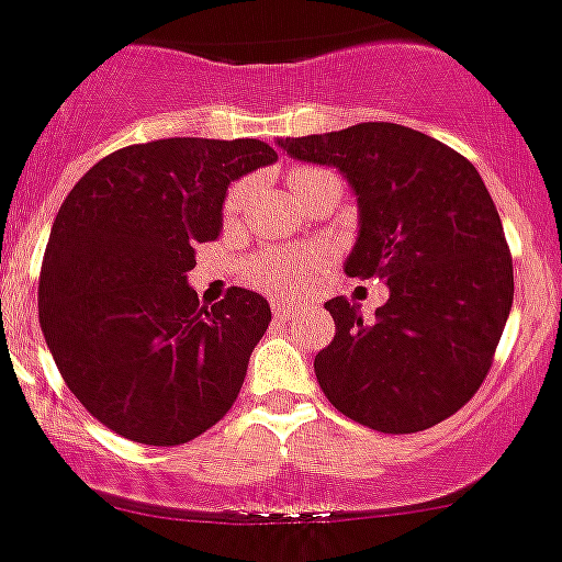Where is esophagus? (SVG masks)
I'll use <instances>...</instances> for the list:
<instances>
[{"label": "esophagus", "mask_w": 562, "mask_h": 562, "mask_svg": "<svg viewBox=\"0 0 562 562\" xmlns=\"http://www.w3.org/2000/svg\"><path fill=\"white\" fill-rule=\"evenodd\" d=\"M272 314H276V319L286 323V319L295 317L297 308L295 306H286V303H272Z\"/></svg>", "instance_id": "obj_1"}]
</instances>
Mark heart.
<instances>
[{
  "label": "heart",
  "mask_w": 562,
  "mask_h": 562,
  "mask_svg": "<svg viewBox=\"0 0 562 562\" xmlns=\"http://www.w3.org/2000/svg\"><path fill=\"white\" fill-rule=\"evenodd\" d=\"M323 179L336 181L328 170L295 168L290 173V187L297 190V187L308 184V181ZM245 190H248V184H243V181L228 190L226 217L237 215L239 206H243ZM325 259H328L325 254H292V250L265 248L245 261V276H248L250 284L265 292H272V295H297L301 290H306L314 272L325 265Z\"/></svg>",
  "instance_id": "heart-1"
}]
</instances>
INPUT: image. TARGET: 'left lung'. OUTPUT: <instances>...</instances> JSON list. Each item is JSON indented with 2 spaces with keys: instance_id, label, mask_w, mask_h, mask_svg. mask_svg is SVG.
I'll return each mask as SVG.
<instances>
[{
  "instance_id": "1",
  "label": "left lung",
  "mask_w": 562,
  "mask_h": 562,
  "mask_svg": "<svg viewBox=\"0 0 562 562\" xmlns=\"http://www.w3.org/2000/svg\"><path fill=\"white\" fill-rule=\"evenodd\" d=\"M301 162L334 165L358 198L350 278H381L389 301L364 319L325 303L336 336L314 358L336 411L378 432H416L474 397L513 306V259L477 168L400 124L278 140Z\"/></svg>"
}]
</instances>
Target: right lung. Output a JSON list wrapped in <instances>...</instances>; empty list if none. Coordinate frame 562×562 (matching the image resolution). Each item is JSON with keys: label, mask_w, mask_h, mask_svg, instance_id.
Here are the masks:
<instances>
[{"label": "right lung", "mask_w": 562, "mask_h": 562, "mask_svg": "<svg viewBox=\"0 0 562 562\" xmlns=\"http://www.w3.org/2000/svg\"><path fill=\"white\" fill-rule=\"evenodd\" d=\"M276 159L254 137H168L117 148L63 201L37 317L66 386L117 436L187 445L237 400L270 306L243 286L198 306L187 272L221 237L228 184Z\"/></svg>", "instance_id": "right-lung-1"}]
</instances>
